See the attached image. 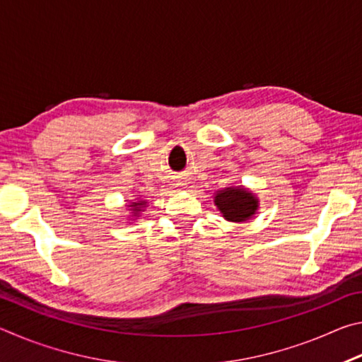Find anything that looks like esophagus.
<instances>
[{"label": "esophagus", "instance_id": "34e87169", "mask_svg": "<svg viewBox=\"0 0 362 362\" xmlns=\"http://www.w3.org/2000/svg\"><path fill=\"white\" fill-rule=\"evenodd\" d=\"M174 185H175V187H177V188H179V189H180V188H182V187H183V185H185V183H183V182H182V180H177V182H175V183H174Z\"/></svg>", "mask_w": 362, "mask_h": 362}]
</instances>
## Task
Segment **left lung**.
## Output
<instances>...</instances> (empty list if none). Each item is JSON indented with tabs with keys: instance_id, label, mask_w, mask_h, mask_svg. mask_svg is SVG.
Listing matches in <instances>:
<instances>
[{
	"instance_id": "obj_1",
	"label": "left lung",
	"mask_w": 362,
	"mask_h": 362,
	"mask_svg": "<svg viewBox=\"0 0 362 362\" xmlns=\"http://www.w3.org/2000/svg\"><path fill=\"white\" fill-rule=\"evenodd\" d=\"M214 204L228 222L243 223L257 216L260 201L257 194L243 185L225 187L214 194Z\"/></svg>"
}]
</instances>
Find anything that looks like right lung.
<instances>
[{
	"mask_svg": "<svg viewBox=\"0 0 362 362\" xmlns=\"http://www.w3.org/2000/svg\"><path fill=\"white\" fill-rule=\"evenodd\" d=\"M126 207H129L127 211H131V217H134V220H136L140 217V212L145 211L146 201L145 199H134L129 204H126Z\"/></svg>",
	"mask_w": 362,
	"mask_h": 362,
	"instance_id": "obj_1",
	"label": "right lung"
}]
</instances>
